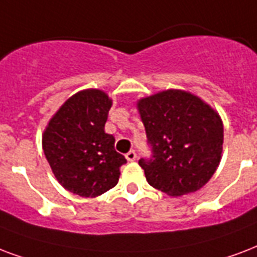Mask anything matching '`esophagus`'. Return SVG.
I'll return each mask as SVG.
<instances>
[{"instance_id": "esophagus-1", "label": "esophagus", "mask_w": 257, "mask_h": 257, "mask_svg": "<svg viewBox=\"0 0 257 257\" xmlns=\"http://www.w3.org/2000/svg\"><path fill=\"white\" fill-rule=\"evenodd\" d=\"M125 158H126V160H128V162H135L137 158V154L132 150V151H129L128 154L125 155Z\"/></svg>"}]
</instances>
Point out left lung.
<instances>
[{
  "mask_svg": "<svg viewBox=\"0 0 257 257\" xmlns=\"http://www.w3.org/2000/svg\"><path fill=\"white\" fill-rule=\"evenodd\" d=\"M137 109L152 156L139 160L147 182L179 197L205 186L221 160L224 125L201 98L183 90H164L142 98Z\"/></svg>",
  "mask_w": 257,
  "mask_h": 257,
  "instance_id": "left-lung-1",
  "label": "left lung"
}]
</instances>
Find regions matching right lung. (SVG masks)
I'll return each instance as SVG.
<instances>
[{"instance_id": "right-lung-1", "label": "right lung", "mask_w": 257, "mask_h": 257, "mask_svg": "<svg viewBox=\"0 0 257 257\" xmlns=\"http://www.w3.org/2000/svg\"><path fill=\"white\" fill-rule=\"evenodd\" d=\"M111 99L102 90L74 94L59 107L43 133L47 160L64 189L94 198L113 189L126 159L105 133Z\"/></svg>"}]
</instances>
